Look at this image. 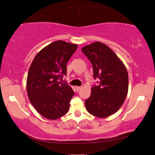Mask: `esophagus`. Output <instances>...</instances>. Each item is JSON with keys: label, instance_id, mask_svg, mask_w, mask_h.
I'll return each instance as SVG.
<instances>
[{"label": "esophagus", "instance_id": "34e87169", "mask_svg": "<svg viewBox=\"0 0 155 155\" xmlns=\"http://www.w3.org/2000/svg\"><path fill=\"white\" fill-rule=\"evenodd\" d=\"M75 88H76V90H77V91H78L81 89V87H78V86H77V87H76Z\"/></svg>", "mask_w": 155, "mask_h": 155}]
</instances>
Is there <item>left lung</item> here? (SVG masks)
<instances>
[{
	"label": "left lung",
	"mask_w": 155,
	"mask_h": 155,
	"mask_svg": "<svg viewBox=\"0 0 155 155\" xmlns=\"http://www.w3.org/2000/svg\"><path fill=\"white\" fill-rule=\"evenodd\" d=\"M91 63L94 85L90 98L85 101L90 114L98 117L110 116L122 105L128 88V76L123 63L112 50L101 42H94L81 49Z\"/></svg>",
	"instance_id": "left-lung-1"
}]
</instances>
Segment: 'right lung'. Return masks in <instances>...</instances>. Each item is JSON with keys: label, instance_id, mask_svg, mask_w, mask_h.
<instances>
[{"label": "right lung", "instance_id": "add662e5", "mask_svg": "<svg viewBox=\"0 0 155 155\" xmlns=\"http://www.w3.org/2000/svg\"><path fill=\"white\" fill-rule=\"evenodd\" d=\"M77 44L54 41L37 54L29 68L27 80L29 101L39 114L51 120L66 114L74 91L65 82L67 63L77 50Z\"/></svg>", "mask_w": 155, "mask_h": 155}]
</instances>
